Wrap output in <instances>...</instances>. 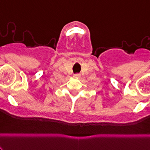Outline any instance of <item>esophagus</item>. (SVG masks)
<instances>
[{"label":"esophagus","instance_id":"1","mask_svg":"<svg viewBox=\"0 0 150 150\" xmlns=\"http://www.w3.org/2000/svg\"><path fill=\"white\" fill-rule=\"evenodd\" d=\"M80 76H81V75H80V74H75V75H74V78H80Z\"/></svg>","mask_w":150,"mask_h":150}]
</instances>
